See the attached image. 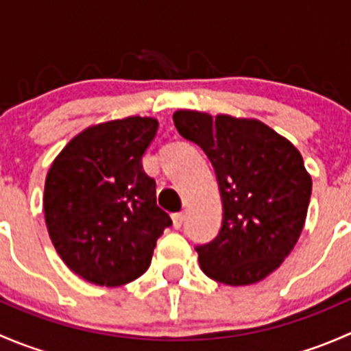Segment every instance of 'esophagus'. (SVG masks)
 Here are the masks:
<instances>
[{
	"label": "esophagus",
	"mask_w": 351,
	"mask_h": 351,
	"mask_svg": "<svg viewBox=\"0 0 351 351\" xmlns=\"http://www.w3.org/2000/svg\"><path fill=\"white\" fill-rule=\"evenodd\" d=\"M171 217H173V226H175V229L182 228L183 222H185V214H183V212H176V214H173Z\"/></svg>",
	"instance_id": "1"
}]
</instances>
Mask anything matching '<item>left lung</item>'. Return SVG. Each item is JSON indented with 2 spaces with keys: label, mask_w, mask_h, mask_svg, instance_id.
I'll list each match as a JSON object with an SVG mask.
<instances>
[{
  "label": "left lung",
  "mask_w": 351,
  "mask_h": 351,
  "mask_svg": "<svg viewBox=\"0 0 351 351\" xmlns=\"http://www.w3.org/2000/svg\"><path fill=\"white\" fill-rule=\"evenodd\" d=\"M173 120L210 159L221 190V231L195 247L202 271L232 287L263 280L289 256L306 222L313 182L302 156L260 120L195 110H178Z\"/></svg>",
  "instance_id": "1"
}]
</instances>
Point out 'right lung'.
<instances>
[{
    "mask_svg": "<svg viewBox=\"0 0 351 351\" xmlns=\"http://www.w3.org/2000/svg\"><path fill=\"white\" fill-rule=\"evenodd\" d=\"M158 120L127 117L84 129L67 143L45 178L49 236L71 271L119 287L149 268L156 241L173 224L156 204L143 156Z\"/></svg>",
    "mask_w": 351,
    "mask_h": 351,
    "instance_id": "obj_1",
    "label": "right lung"
}]
</instances>
